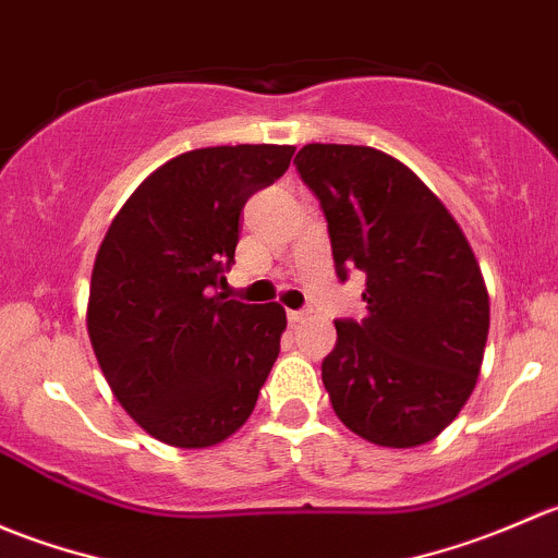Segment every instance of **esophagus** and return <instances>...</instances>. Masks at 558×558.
<instances>
[{"mask_svg":"<svg viewBox=\"0 0 558 558\" xmlns=\"http://www.w3.org/2000/svg\"><path fill=\"white\" fill-rule=\"evenodd\" d=\"M286 315H289L291 324H302V320L307 318V313H305V311H289Z\"/></svg>","mask_w":558,"mask_h":558,"instance_id":"34e87169","label":"esophagus"}]
</instances>
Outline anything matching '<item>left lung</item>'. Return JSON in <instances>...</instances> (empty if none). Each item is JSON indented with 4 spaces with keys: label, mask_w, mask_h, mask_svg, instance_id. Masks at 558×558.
<instances>
[{
    "label": "left lung",
    "mask_w": 558,
    "mask_h": 558,
    "mask_svg": "<svg viewBox=\"0 0 558 558\" xmlns=\"http://www.w3.org/2000/svg\"><path fill=\"white\" fill-rule=\"evenodd\" d=\"M294 165L320 202L337 278L367 275V318H337L320 364L331 408L375 446H424L481 373L488 291L475 253L418 174L384 150L313 143Z\"/></svg>",
    "instance_id": "obj_1"
}]
</instances>
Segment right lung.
Returning <instances> with one entry per match:
<instances>
[{"label": "right lung", "instance_id": "1", "mask_svg": "<svg viewBox=\"0 0 558 558\" xmlns=\"http://www.w3.org/2000/svg\"><path fill=\"white\" fill-rule=\"evenodd\" d=\"M291 145L180 154L137 185L99 245L88 337L107 384L156 440L207 448L256 408L286 311L218 294L240 213L291 165Z\"/></svg>", "mask_w": 558, "mask_h": 558}]
</instances>
